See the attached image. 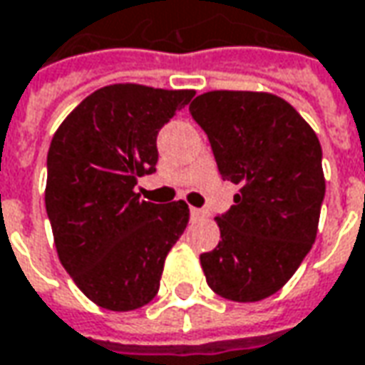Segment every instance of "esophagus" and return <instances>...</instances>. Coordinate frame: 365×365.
Masks as SVG:
<instances>
[{
  "instance_id": "1",
  "label": "esophagus",
  "mask_w": 365,
  "mask_h": 365,
  "mask_svg": "<svg viewBox=\"0 0 365 365\" xmlns=\"http://www.w3.org/2000/svg\"><path fill=\"white\" fill-rule=\"evenodd\" d=\"M202 217H205V211H200V209H190V219H192V221L202 219Z\"/></svg>"
}]
</instances>
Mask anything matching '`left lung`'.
<instances>
[{"mask_svg":"<svg viewBox=\"0 0 365 365\" xmlns=\"http://www.w3.org/2000/svg\"><path fill=\"white\" fill-rule=\"evenodd\" d=\"M222 180L239 185L215 221L221 241L200 255L207 283L231 302H261L291 279L314 245L325 197L322 146L283 98L215 90L188 106Z\"/></svg>","mask_w":365,"mask_h":365,"instance_id":"1","label":"left lung"}]
</instances>
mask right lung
<instances>
[{
  "label": "right lung",
  "instance_id": "obj_1",
  "mask_svg": "<svg viewBox=\"0 0 365 365\" xmlns=\"http://www.w3.org/2000/svg\"><path fill=\"white\" fill-rule=\"evenodd\" d=\"M192 90L100 88L76 106L48 150L46 211L63 269L110 312L153 302L170 247L187 229L185 200L154 205L134 192L156 173L158 130Z\"/></svg>",
  "mask_w": 365,
  "mask_h": 365
}]
</instances>
